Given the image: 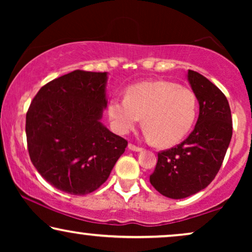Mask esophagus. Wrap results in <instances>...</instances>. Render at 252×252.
Wrapping results in <instances>:
<instances>
[{"mask_svg":"<svg viewBox=\"0 0 252 252\" xmlns=\"http://www.w3.org/2000/svg\"><path fill=\"white\" fill-rule=\"evenodd\" d=\"M128 149L132 150V151H135V153H140V151H142V148L134 146V144H132V143L128 144Z\"/></svg>","mask_w":252,"mask_h":252,"instance_id":"34e87169","label":"esophagus"}]
</instances>
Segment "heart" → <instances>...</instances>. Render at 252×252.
<instances>
[{"mask_svg":"<svg viewBox=\"0 0 252 252\" xmlns=\"http://www.w3.org/2000/svg\"><path fill=\"white\" fill-rule=\"evenodd\" d=\"M197 99L190 89L170 81H146L126 91L125 98L112 97L108 115L113 130L127 134L143 117L144 136L160 147H172L194 125Z\"/></svg>","mask_w":252,"mask_h":252,"instance_id":"1","label":"heart"}]
</instances>
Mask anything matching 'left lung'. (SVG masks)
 <instances>
[{
    "instance_id": "left-lung-1",
    "label": "left lung",
    "mask_w": 252,
    "mask_h": 252,
    "mask_svg": "<svg viewBox=\"0 0 252 252\" xmlns=\"http://www.w3.org/2000/svg\"><path fill=\"white\" fill-rule=\"evenodd\" d=\"M187 79L198 101L195 128L184 142L158 154L150 184L165 197L181 199L203 190L221 166L233 134L226 96L209 79L188 70Z\"/></svg>"
}]
</instances>
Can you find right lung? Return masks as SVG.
<instances>
[{
  "label": "right lung",
  "instance_id": "obj_1",
  "mask_svg": "<svg viewBox=\"0 0 252 252\" xmlns=\"http://www.w3.org/2000/svg\"><path fill=\"white\" fill-rule=\"evenodd\" d=\"M106 82L108 72L75 70L44 85L27 111L31 160L44 180L67 194L96 190L127 147L101 122Z\"/></svg>",
  "mask_w": 252,
  "mask_h": 252
}]
</instances>
